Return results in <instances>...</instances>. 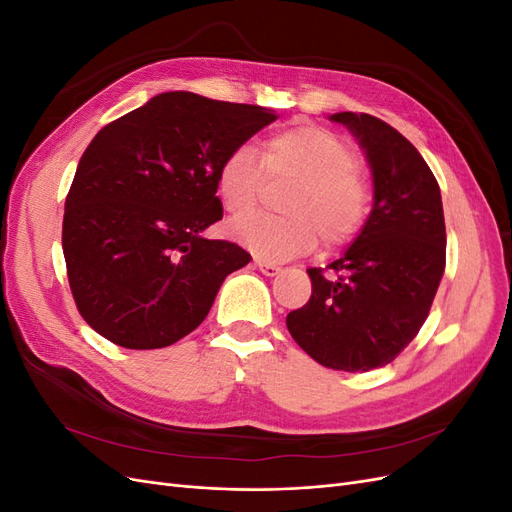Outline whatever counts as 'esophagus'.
Wrapping results in <instances>:
<instances>
[{
	"instance_id": "34e87169",
	"label": "esophagus",
	"mask_w": 512,
	"mask_h": 512,
	"mask_svg": "<svg viewBox=\"0 0 512 512\" xmlns=\"http://www.w3.org/2000/svg\"><path fill=\"white\" fill-rule=\"evenodd\" d=\"M256 267L265 273V275H269V277H273V275H277L282 271V267L280 265H275V262H269V260H260V258H256Z\"/></svg>"
}]
</instances>
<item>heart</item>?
<instances>
[{
    "label": "heart",
    "mask_w": 512,
    "mask_h": 512,
    "mask_svg": "<svg viewBox=\"0 0 512 512\" xmlns=\"http://www.w3.org/2000/svg\"><path fill=\"white\" fill-rule=\"evenodd\" d=\"M265 176H290L295 183L281 201L284 216L232 224L235 239L260 260L303 256L318 239L324 247L346 245L367 224L374 190L350 143L329 128L294 123L262 138L258 153L250 145L230 149L215 173V192L232 218L257 206Z\"/></svg>",
    "instance_id": "heart-1"
}]
</instances>
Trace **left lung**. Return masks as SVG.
Masks as SVG:
<instances>
[{
    "label": "left lung",
    "mask_w": 512,
    "mask_h": 512,
    "mask_svg": "<svg viewBox=\"0 0 512 512\" xmlns=\"http://www.w3.org/2000/svg\"><path fill=\"white\" fill-rule=\"evenodd\" d=\"M359 138L374 173V209L348 252L307 269L312 297L286 324L314 361L342 371L391 363L429 316L446 265L440 185L421 153L389 123L335 113Z\"/></svg>",
    "instance_id": "1"
}]
</instances>
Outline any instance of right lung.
I'll return each instance as SVG.
<instances>
[{"label":"right lung","mask_w":512,"mask_h":512,"mask_svg":"<svg viewBox=\"0 0 512 512\" xmlns=\"http://www.w3.org/2000/svg\"><path fill=\"white\" fill-rule=\"evenodd\" d=\"M277 115L168 91L94 136L66 196V271L79 314L108 342L153 350L209 314L226 275L252 256L200 237L222 220L215 173Z\"/></svg>","instance_id":"obj_1"}]
</instances>
